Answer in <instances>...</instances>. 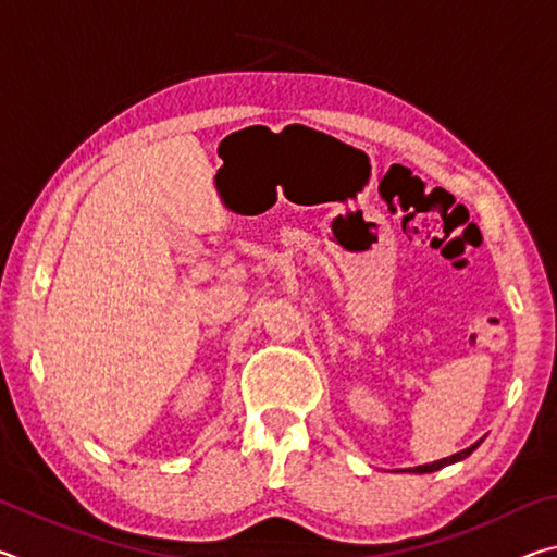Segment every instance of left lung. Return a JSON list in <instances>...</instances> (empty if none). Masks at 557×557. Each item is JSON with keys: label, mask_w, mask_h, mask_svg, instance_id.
<instances>
[{"label": "left lung", "mask_w": 557, "mask_h": 557, "mask_svg": "<svg viewBox=\"0 0 557 557\" xmlns=\"http://www.w3.org/2000/svg\"><path fill=\"white\" fill-rule=\"evenodd\" d=\"M482 442V440H479ZM479 442L476 445H471V447H467V449H461V451H457V455H451V457H445V459H440V461H432V465H422V467H414V469H410V471H414V474H430V471H437V469H442V467H447V465H455V461H459V459H465V457H469L471 451H474L476 447H479Z\"/></svg>", "instance_id": "obj_1"}]
</instances>
